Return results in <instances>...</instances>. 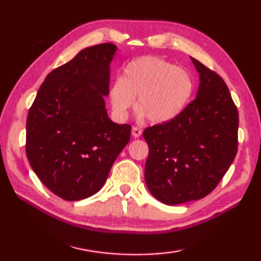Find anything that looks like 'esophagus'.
Returning a JSON list of instances; mask_svg holds the SVG:
<instances>
[{"mask_svg":"<svg viewBox=\"0 0 261 261\" xmlns=\"http://www.w3.org/2000/svg\"><path fill=\"white\" fill-rule=\"evenodd\" d=\"M141 131L139 127H137V126H132V136L135 137V138H139V137L141 136Z\"/></svg>","mask_w":261,"mask_h":261,"instance_id":"esophagus-1","label":"esophagus"}]
</instances>
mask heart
<instances>
[{"label": "heart", "mask_w": 261, "mask_h": 261, "mask_svg": "<svg viewBox=\"0 0 261 261\" xmlns=\"http://www.w3.org/2000/svg\"><path fill=\"white\" fill-rule=\"evenodd\" d=\"M194 82L188 70L159 56H140L130 61L123 77L114 79L109 100L115 115L125 118L137 106L149 121L162 124L175 120L192 98Z\"/></svg>", "instance_id": "heart-1"}]
</instances>
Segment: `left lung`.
Returning a JSON list of instances; mask_svg holds the SVG:
<instances>
[{
  "label": "left lung",
  "instance_id": "1",
  "mask_svg": "<svg viewBox=\"0 0 261 261\" xmlns=\"http://www.w3.org/2000/svg\"><path fill=\"white\" fill-rule=\"evenodd\" d=\"M200 74L197 98L175 120L148 126L145 180L154 197L178 205L206 197L236 156L238 110L226 83L191 57Z\"/></svg>",
  "mask_w": 261,
  "mask_h": 261
}]
</instances>
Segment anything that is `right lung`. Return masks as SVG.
<instances>
[{
	"label": "right lung",
	"instance_id": "add662e5",
	"mask_svg": "<svg viewBox=\"0 0 261 261\" xmlns=\"http://www.w3.org/2000/svg\"><path fill=\"white\" fill-rule=\"evenodd\" d=\"M114 43L87 47L48 73L29 110L26 155L45 187L76 201L103 187L114 161L129 143L131 125L109 120Z\"/></svg>",
	"mask_w": 261,
	"mask_h": 261
}]
</instances>
